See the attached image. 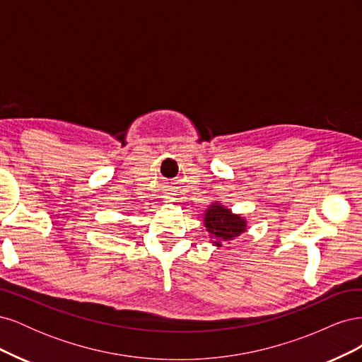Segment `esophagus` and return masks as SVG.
I'll use <instances>...</instances> for the list:
<instances>
[{"mask_svg": "<svg viewBox=\"0 0 362 362\" xmlns=\"http://www.w3.org/2000/svg\"><path fill=\"white\" fill-rule=\"evenodd\" d=\"M164 201H166V202H170V201H172V198H170V196H164Z\"/></svg>", "mask_w": 362, "mask_h": 362, "instance_id": "obj_1", "label": "esophagus"}]
</instances>
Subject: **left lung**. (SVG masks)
Here are the masks:
<instances>
[{
	"label": "left lung",
	"mask_w": 362,
	"mask_h": 362,
	"mask_svg": "<svg viewBox=\"0 0 362 362\" xmlns=\"http://www.w3.org/2000/svg\"><path fill=\"white\" fill-rule=\"evenodd\" d=\"M247 222L242 214H234L221 202H213L204 213V226L210 234L211 243L217 247L243 234Z\"/></svg>",
	"instance_id": "left-lung-1"
}]
</instances>
